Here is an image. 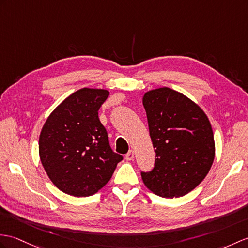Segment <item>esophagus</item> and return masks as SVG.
Instances as JSON below:
<instances>
[{
    "label": "esophagus",
    "mask_w": 248,
    "mask_h": 248,
    "mask_svg": "<svg viewBox=\"0 0 248 248\" xmlns=\"http://www.w3.org/2000/svg\"><path fill=\"white\" fill-rule=\"evenodd\" d=\"M125 159L126 160H133L134 159V151L130 150L128 153L125 154Z\"/></svg>",
    "instance_id": "34e87169"
}]
</instances>
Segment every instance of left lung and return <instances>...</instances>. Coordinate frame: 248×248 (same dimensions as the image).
<instances>
[{
  "mask_svg": "<svg viewBox=\"0 0 248 248\" xmlns=\"http://www.w3.org/2000/svg\"><path fill=\"white\" fill-rule=\"evenodd\" d=\"M155 148L154 168L141 172L143 184L162 198H180L208 174L216 147L208 117L197 103L169 88L142 97Z\"/></svg>",
  "mask_w": 248,
  "mask_h": 248,
  "instance_id": "obj_1",
  "label": "left lung"
}]
</instances>
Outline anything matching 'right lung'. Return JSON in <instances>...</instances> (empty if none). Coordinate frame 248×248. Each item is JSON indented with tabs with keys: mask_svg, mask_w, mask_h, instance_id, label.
<instances>
[{
	"mask_svg": "<svg viewBox=\"0 0 248 248\" xmlns=\"http://www.w3.org/2000/svg\"><path fill=\"white\" fill-rule=\"evenodd\" d=\"M108 94L102 89H80L46 119L39 137V155L49 180L62 192L78 198L95 194L123 160L113 152L98 117Z\"/></svg>",
	"mask_w": 248,
	"mask_h": 248,
	"instance_id": "right-lung-1",
	"label": "right lung"
}]
</instances>
